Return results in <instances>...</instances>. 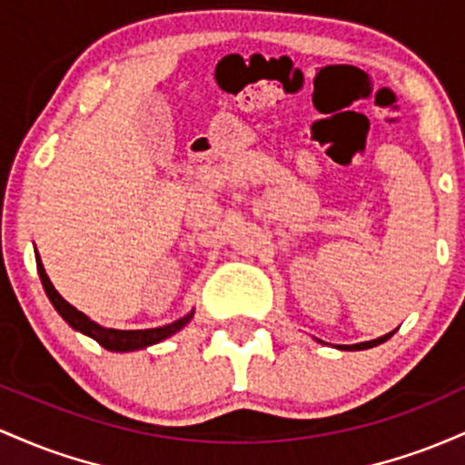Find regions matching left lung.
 I'll use <instances>...</instances> for the list:
<instances>
[{
  "instance_id": "obj_1",
  "label": "left lung",
  "mask_w": 465,
  "mask_h": 465,
  "mask_svg": "<svg viewBox=\"0 0 465 465\" xmlns=\"http://www.w3.org/2000/svg\"><path fill=\"white\" fill-rule=\"evenodd\" d=\"M391 336H393V331H391V333H384V336L375 338V341H369V342H358V345H347V347H341V349H369V347H375V345H380V342L389 341Z\"/></svg>"
}]
</instances>
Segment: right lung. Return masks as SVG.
<instances>
[{"label": "right lung", "instance_id": "1", "mask_svg": "<svg viewBox=\"0 0 465 465\" xmlns=\"http://www.w3.org/2000/svg\"><path fill=\"white\" fill-rule=\"evenodd\" d=\"M36 270H39V279H41V283H44V290H45V294H48L50 302L54 305V310L64 316V321L67 322V325L74 327L76 331L85 333V336L94 338L98 345L109 349V351H132V349H143V347L155 345V342L169 338L171 333L180 331L193 316V314H189V316L180 318V321L171 322V325L155 327V330H134V331L105 330V327L96 325V322L90 321V318L83 314V312H78L76 307H72L70 302H67L64 296L54 290V285L50 283L48 274H45L44 265H41L39 254H36Z\"/></svg>", "mask_w": 465, "mask_h": 465}]
</instances>
